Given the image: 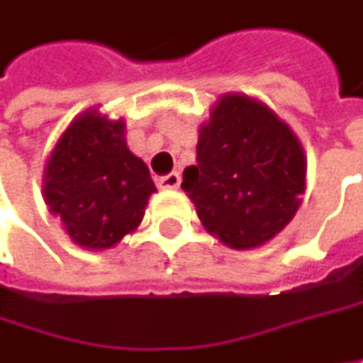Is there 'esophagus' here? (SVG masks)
<instances>
[{
	"label": "esophagus",
	"mask_w": 363,
	"mask_h": 363,
	"mask_svg": "<svg viewBox=\"0 0 363 363\" xmlns=\"http://www.w3.org/2000/svg\"><path fill=\"white\" fill-rule=\"evenodd\" d=\"M179 184H181V174H179V172H172V174L162 177V179L157 181V186H160V189H179Z\"/></svg>",
	"instance_id": "1"
}]
</instances>
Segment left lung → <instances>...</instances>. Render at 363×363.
Returning <instances> with one entry per match:
<instances>
[{
  "label": "left lung",
  "mask_w": 363,
  "mask_h": 363,
  "mask_svg": "<svg viewBox=\"0 0 363 363\" xmlns=\"http://www.w3.org/2000/svg\"><path fill=\"white\" fill-rule=\"evenodd\" d=\"M306 184L297 137L266 106L226 95L199 130L182 189L203 226L235 249L264 245L291 222Z\"/></svg>",
  "instance_id": "8db88e82"
}]
</instances>
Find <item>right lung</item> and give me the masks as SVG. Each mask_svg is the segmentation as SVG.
Returning <instances> with one entry per match:
<instances>
[{
    "label": "right lung",
    "mask_w": 363,
    "mask_h": 363,
    "mask_svg": "<svg viewBox=\"0 0 363 363\" xmlns=\"http://www.w3.org/2000/svg\"><path fill=\"white\" fill-rule=\"evenodd\" d=\"M155 191L147 166L124 141V122L77 118L45 168L43 195L74 243L108 249L135 230Z\"/></svg>",
    "instance_id": "add662e5"
}]
</instances>
